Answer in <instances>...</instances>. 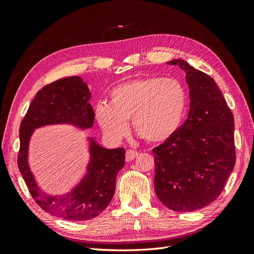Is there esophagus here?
I'll list each match as a JSON object with an SVG mask.
<instances>
[{
  "instance_id": "obj_1",
  "label": "esophagus",
  "mask_w": 254,
  "mask_h": 254,
  "mask_svg": "<svg viewBox=\"0 0 254 254\" xmlns=\"http://www.w3.org/2000/svg\"><path fill=\"white\" fill-rule=\"evenodd\" d=\"M138 155V153L136 150H133V149H127V154H126V160L127 161H132L134 158L136 157Z\"/></svg>"
}]
</instances>
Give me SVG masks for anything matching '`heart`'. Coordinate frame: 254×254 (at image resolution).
<instances>
[{
	"label": "heart",
	"mask_w": 254,
	"mask_h": 254,
	"mask_svg": "<svg viewBox=\"0 0 254 254\" xmlns=\"http://www.w3.org/2000/svg\"><path fill=\"white\" fill-rule=\"evenodd\" d=\"M110 104L96 106V119L108 136L126 135L132 119L133 130L154 144L165 143L179 131L188 107V93L175 78L150 76L127 80L110 90Z\"/></svg>",
	"instance_id": "obj_1"
}]
</instances>
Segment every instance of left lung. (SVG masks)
I'll use <instances>...</instances> for the list:
<instances>
[{"label":"left lung","mask_w":254,"mask_h":254,"mask_svg":"<svg viewBox=\"0 0 254 254\" xmlns=\"http://www.w3.org/2000/svg\"><path fill=\"white\" fill-rule=\"evenodd\" d=\"M167 64L186 72L191 101L179 131L153 149L155 192L168 208L193 212L219 196L234 169V115L209 75L181 59Z\"/></svg>","instance_id":"8db88e82"}]
</instances>
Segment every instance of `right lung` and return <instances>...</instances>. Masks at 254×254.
Instances as JSON below:
<instances>
[{"mask_svg":"<svg viewBox=\"0 0 254 254\" xmlns=\"http://www.w3.org/2000/svg\"><path fill=\"white\" fill-rule=\"evenodd\" d=\"M90 97L87 85L79 76L58 79L38 91L19 127L18 169L32 198L45 212L73 222L98 216L109 205L116 190L117 175L124 167L126 149H107L88 137L90 160L87 174L71 192L56 196L42 192L37 186L27 160L28 146L37 127L59 123L80 128L93 127L95 112L89 104Z\"/></svg>","mask_w":254,"mask_h":254,"instance_id":"1","label":"right lung"}]
</instances>
